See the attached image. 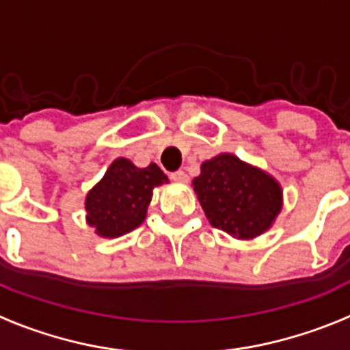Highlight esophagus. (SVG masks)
<instances>
[{
    "label": "esophagus",
    "mask_w": 350,
    "mask_h": 350,
    "mask_svg": "<svg viewBox=\"0 0 350 350\" xmlns=\"http://www.w3.org/2000/svg\"><path fill=\"white\" fill-rule=\"evenodd\" d=\"M172 180H175V182H187V173L182 172V170H177V172L172 173Z\"/></svg>",
    "instance_id": "1"
}]
</instances>
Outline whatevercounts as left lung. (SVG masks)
<instances>
[{"label": "left lung", "mask_w": 350, "mask_h": 350, "mask_svg": "<svg viewBox=\"0 0 350 350\" xmlns=\"http://www.w3.org/2000/svg\"><path fill=\"white\" fill-rule=\"evenodd\" d=\"M193 185L210 224L237 238L265 233L282 206L280 185L231 154L205 161Z\"/></svg>", "instance_id": "left-lung-1"}]
</instances>
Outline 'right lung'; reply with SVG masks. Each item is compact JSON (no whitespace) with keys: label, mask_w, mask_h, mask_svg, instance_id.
Listing matches in <instances>:
<instances>
[{"label":"right lung","mask_w":350,"mask_h":350,"mask_svg":"<svg viewBox=\"0 0 350 350\" xmlns=\"http://www.w3.org/2000/svg\"><path fill=\"white\" fill-rule=\"evenodd\" d=\"M165 182L168 177L154 163L137 168L129 159L119 157L85 198L89 226H94L100 237L129 233L144 222L154 187Z\"/></svg>","instance_id":"1"}]
</instances>
